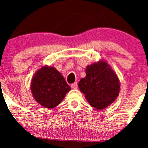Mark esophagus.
I'll return each instance as SVG.
<instances>
[{"instance_id":"obj_1","label":"esophagus","mask_w":148,"mask_h":148,"mask_svg":"<svg viewBox=\"0 0 148 148\" xmlns=\"http://www.w3.org/2000/svg\"><path fill=\"white\" fill-rule=\"evenodd\" d=\"M71 87H72L73 89H76V88H78L77 82H74V83L71 84Z\"/></svg>"}]
</instances>
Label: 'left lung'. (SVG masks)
<instances>
[{
	"label": "left lung",
	"instance_id": "left-lung-1",
	"mask_svg": "<svg viewBox=\"0 0 148 148\" xmlns=\"http://www.w3.org/2000/svg\"><path fill=\"white\" fill-rule=\"evenodd\" d=\"M86 76L80 79L78 87L92 107L103 110L113 103L120 92V82L107 62L100 60L88 65Z\"/></svg>",
	"mask_w": 148,
	"mask_h": 148
}]
</instances>
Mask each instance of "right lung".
<instances>
[{"instance_id": "obj_1", "label": "right lung", "mask_w": 148, "mask_h": 148, "mask_svg": "<svg viewBox=\"0 0 148 148\" xmlns=\"http://www.w3.org/2000/svg\"><path fill=\"white\" fill-rule=\"evenodd\" d=\"M30 89L35 100L44 108L50 109L62 102L71 88L54 67L45 66L33 76Z\"/></svg>"}]
</instances>
